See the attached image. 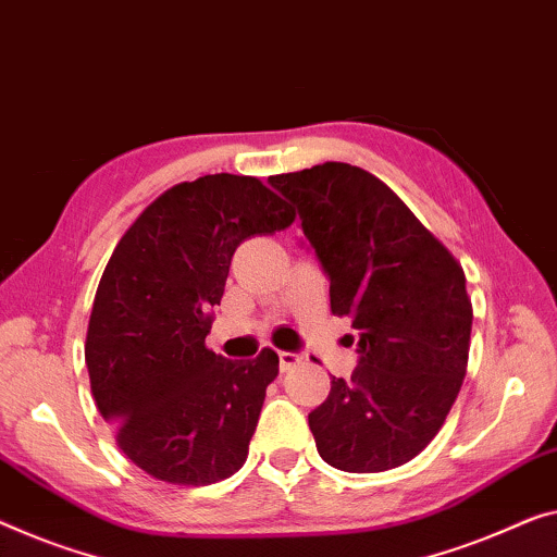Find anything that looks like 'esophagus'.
I'll return each instance as SVG.
<instances>
[{
  "mask_svg": "<svg viewBox=\"0 0 557 557\" xmlns=\"http://www.w3.org/2000/svg\"><path fill=\"white\" fill-rule=\"evenodd\" d=\"M300 362H302L300 355H295V352H280V370H282V372L293 370L295 364H300Z\"/></svg>",
  "mask_w": 557,
  "mask_h": 557,
  "instance_id": "esophagus-1",
  "label": "esophagus"
}]
</instances>
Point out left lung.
I'll list each match as a JSON object with an SVG mask.
<instances>
[{
	"mask_svg": "<svg viewBox=\"0 0 557 557\" xmlns=\"http://www.w3.org/2000/svg\"><path fill=\"white\" fill-rule=\"evenodd\" d=\"M330 277V310L360 332L350 380L307 414L320 458L385 472L430 445L468 372L462 264L375 174L345 162L270 177Z\"/></svg>",
	"mask_w": 557,
	"mask_h": 557,
	"instance_id": "8db88e82",
	"label": "left lung"
}]
</instances>
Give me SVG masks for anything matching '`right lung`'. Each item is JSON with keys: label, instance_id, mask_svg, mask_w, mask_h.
Masks as SVG:
<instances>
[{"label": "right lung", "instance_id": "1", "mask_svg": "<svg viewBox=\"0 0 557 557\" xmlns=\"http://www.w3.org/2000/svg\"><path fill=\"white\" fill-rule=\"evenodd\" d=\"M295 222L245 174H205L132 222L99 280L85 360L114 440L147 475L212 485L243 468L280 358L227 360L205 345L237 245Z\"/></svg>", "mask_w": 557, "mask_h": 557}]
</instances>
